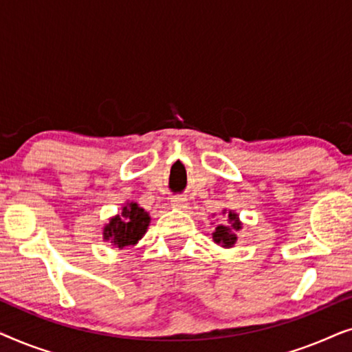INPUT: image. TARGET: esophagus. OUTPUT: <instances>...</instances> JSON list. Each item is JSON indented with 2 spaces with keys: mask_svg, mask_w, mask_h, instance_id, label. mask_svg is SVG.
Returning <instances> with one entry per match:
<instances>
[{
  "mask_svg": "<svg viewBox=\"0 0 352 352\" xmlns=\"http://www.w3.org/2000/svg\"><path fill=\"white\" fill-rule=\"evenodd\" d=\"M171 205L175 206V208L184 210V208H187V200L182 199V197H173V199H171Z\"/></svg>",
  "mask_w": 352,
  "mask_h": 352,
  "instance_id": "34e87169",
  "label": "esophagus"
}]
</instances>
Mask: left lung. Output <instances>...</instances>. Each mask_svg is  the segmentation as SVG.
<instances>
[{
    "instance_id": "left-lung-1",
    "label": "left lung",
    "mask_w": 352,
    "mask_h": 352,
    "mask_svg": "<svg viewBox=\"0 0 352 352\" xmlns=\"http://www.w3.org/2000/svg\"><path fill=\"white\" fill-rule=\"evenodd\" d=\"M229 221L232 223L230 224V228H226V226H218V228H216V232H213V240L216 243L223 245V247H232V245L235 243V240H237L235 234L230 229L239 230L240 228H242L239 223L237 214L230 213V211H229Z\"/></svg>"
}]
</instances>
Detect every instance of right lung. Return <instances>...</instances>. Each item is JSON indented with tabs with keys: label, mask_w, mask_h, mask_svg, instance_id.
I'll return each instance as SVG.
<instances>
[{
	"label": "right lung",
	"mask_w": 352,
	"mask_h": 352,
	"mask_svg": "<svg viewBox=\"0 0 352 352\" xmlns=\"http://www.w3.org/2000/svg\"><path fill=\"white\" fill-rule=\"evenodd\" d=\"M151 223V216L147 211L139 208L138 204L124 206L123 213L110 219L104 229V239L112 240L118 248L138 243V240L146 234L147 226Z\"/></svg>",
	"instance_id": "add662e5"
}]
</instances>
